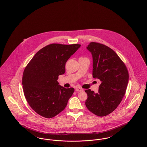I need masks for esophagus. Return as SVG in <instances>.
Returning <instances> with one entry per match:
<instances>
[{
	"mask_svg": "<svg viewBox=\"0 0 147 147\" xmlns=\"http://www.w3.org/2000/svg\"><path fill=\"white\" fill-rule=\"evenodd\" d=\"M76 90L77 91H79V92H81V91H83V89L81 88H79V87H78L76 88Z\"/></svg>",
	"mask_w": 147,
	"mask_h": 147,
	"instance_id": "34e87169",
	"label": "esophagus"
}]
</instances>
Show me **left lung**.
Returning <instances> with one entry per match:
<instances>
[{
  "mask_svg": "<svg viewBox=\"0 0 147 147\" xmlns=\"http://www.w3.org/2000/svg\"><path fill=\"white\" fill-rule=\"evenodd\" d=\"M86 49L92 54V76L101 82L98 92L85 90L88 95L85 105L98 116H105L113 112L125 95L128 82L126 65L116 53L108 46L90 42Z\"/></svg>",
  "mask_w": 147,
  "mask_h": 147,
  "instance_id": "1",
  "label": "left lung"
}]
</instances>
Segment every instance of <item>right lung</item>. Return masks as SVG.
<instances>
[{
	"label": "right lung",
	"mask_w": 147,
	"mask_h": 147,
	"mask_svg": "<svg viewBox=\"0 0 147 147\" xmlns=\"http://www.w3.org/2000/svg\"><path fill=\"white\" fill-rule=\"evenodd\" d=\"M80 45L52 43L38 51L25 67L22 76L25 97L35 112L52 118L67 105L74 89L59 85V75L64 74L67 61Z\"/></svg>",
	"instance_id": "obj_1"
}]
</instances>
